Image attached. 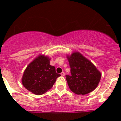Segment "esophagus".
<instances>
[{"label": "esophagus", "mask_w": 121, "mask_h": 121, "mask_svg": "<svg viewBox=\"0 0 121 121\" xmlns=\"http://www.w3.org/2000/svg\"><path fill=\"white\" fill-rule=\"evenodd\" d=\"M60 74H61L62 76H65V73H64V72H62L61 73H60Z\"/></svg>", "instance_id": "esophagus-1"}]
</instances>
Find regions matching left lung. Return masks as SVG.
I'll list each match as a JSON object with an SVG mask.
<instances>
[{"instance_id": "8db88e82", "label": "left lung", "mask_w": 121, "mask_h": 121, "mask_svg": "<svg viewBox=\"0 0 121 121\" xmlns=\"http://www.w3.org/2000/svg\"><path fill=\"white\" fill-rule=\"evenodd\" d=\"M71 75L66 80L70 89L76 95H84L96 88L101 78L100 73L95 65L79 53L68 56Z\"/></svg>"}]
</instances>
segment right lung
<instances>
[{"mask_svg": "<svg viewBox=\"0 0 121 121\" xmlns=\"http://www.w3.org/2000/svg\"><path fill=\"white\" fill-rule=\"evenodd\" d=\"M50 59L40 55L29 64L25 70L22 82L30 91L37 95L46 93L53 86L60 76L56 72L55 67L50 64Z\"/></svg>", "mask_w": 121, "mask_h": 121, "instance_id": "obj_1", "label": "right lung"}]
</instances>
